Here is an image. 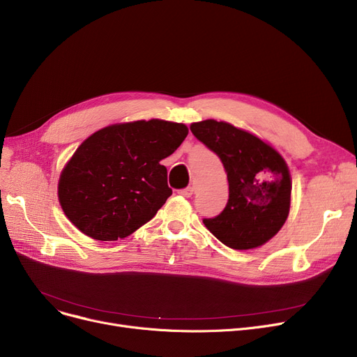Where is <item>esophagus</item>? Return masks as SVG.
Here are the masks:
<instances>
[{"instance_id": "esophagus-1", "label": "esophagus", "mask_w": 357, "mask_h": 357, "mask_svg": "<svg viewBox=\"0 0 357 357\" xmlns=\"http://www.w3.org/2000/svg\"><path fill=\"white\" fill-rule=\"evenodd\" d=\"M179 194H181L182 197H185V198H190V197L194 194V188H192V186H188V188L181 190Z\"/></svg>"}]
</instances>
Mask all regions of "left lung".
<instances>
[{
	"label": "left lung",
	"mask_w": 357,
	"mask_h": 357,
	"mask_svg": "<svg viewBox=\"0 0 357 357\" xmlns=\"http://www.w3.org/2000/svg\"><path fill=\"white\" fill-rule=\"evenodd\" d=\"M192 135L214 152L226 169V208L204 224L221 243L236 250L265 245L284 226L291 205L288 166L273 147L229 123L191 124Z\"/></svg>",
	"instance_id": "obj_1"
}]
</instances>
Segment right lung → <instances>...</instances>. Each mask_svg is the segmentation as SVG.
<instances>
[{"mask_svg":"<svg viewBox=\"0 0 357 357\" xmlns=\"http://www.w3.org/2000/svg\"><path fill=\"white\" fill-rule=\"evenodd\" d=\"M188 135L181 123L140 120L89 136L63 167L58 195L65 215L84 234L102 241L130 236L172 195L171 156Z\"/></svg>","mask_w":357,"mask_h":357,"instance_id":"obj_1","label":"right lung"}]
</instances>
